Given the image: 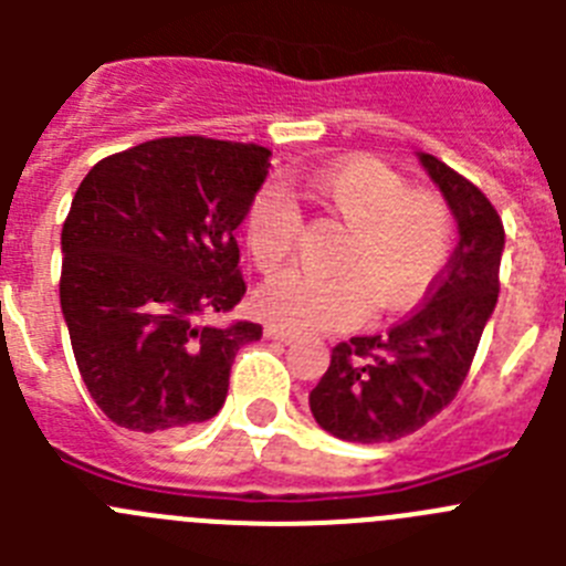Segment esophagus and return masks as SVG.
<instances>
[{
    "instance_id": "34e87169",
    "label": "esophagus",
    "mask_w": 566,
    "mask_h": 566,
    "mask_svg": "<svg viewBox=\"0 0 566 566\" xmlns=\"http://www.w3.org/2000/svg\"><path fill=\"white\" fill-rule=\"evenodd\" d=\"M263 334H266L269 339H280V343H294V337H297V334H294V332H289V328L274 326V323H269V326L263 328Z\"/></svg>"
}]
</instances>
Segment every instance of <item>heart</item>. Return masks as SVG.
Wrapping results in <instances>:
<instances>
[{"label":"heart","instance_id":"obj_1","mask_svg":"<svg viewBox=\"0 0 566 566\" xmlns=\"http://www.w3.org/2000/svg\"><path fill=\"white\" fill-rule=\"evenodd\" d=\"M306 198L348 232L328 269L314 277L283 272L254 294L263 319L289 332H328L357 323L368 303L377 314L402 312L428 292L451 258L453 214L442 195L411 189L379 158H348L317 169ZM247 247L258 269L286 266L300 234V209L280 187L260 189L247 209Z\"/></svg>","mask_w":566,"mask_h":566}]
</instances>
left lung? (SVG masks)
Listing matches in <instances>:
<instances>
[{
  "instance_id": "1",
  "label": "left lung",
  "mask_w": 566,
  "mask_h": 566,
  "mask_svg": "<svg viewBox=\"0 0 566 566\" xmlns=\"http://www.w3.org/2000/svg\"><path fill=\"white\" fill-rule=\"evenodd\" d=\"M459 223V247L424 303L385 334L334 345L308 405L345 442H394L453 402L499 300L504 227L488 195L437 155H419Z\"/></svg>"
}]
</instances>
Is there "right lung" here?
<instances>
[{
  "instance_id": "add662e5",
  "label": "right lung",
  "mask_w": 566,
  "mask_h": 566,
  "mask_svg": "<svg viewBox=\"0 0 566 566\" xmlns=\"http://www.w3.org/2000/svg\"><path fill=\"white\" fill-rule=\"evenodd\" d=\"M266 147L203 135L102 158L62 229L59 297L90 397L129 431H181L223 408L258 323L207 326L247 294L234 229L269 175Z\"/></svg>"
}]
</instances>
